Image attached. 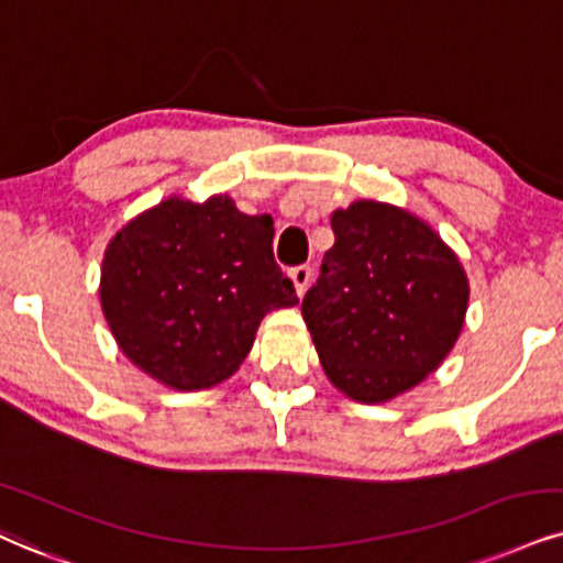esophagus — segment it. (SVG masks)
Wrapping results in <instances>:
<instances>
[{
	"label": "esophagus",
	"mask_w": 563,
	"mask_h": 563,
	"mask_svg": "<svg viewBox=\"0 0 563 563\" xmlns=\"http://www.w3.org/2000/svg\"><path fill=\"white\" fill-rule=\"evenodd\" d=\"M289 279H292V284H295L297 297H302L305 292H308L310 279H313V268H310V266H297V268L289 271Z\"/></svg>",
	"instance_id": "esophagus-1"
}]
</instances>
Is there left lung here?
<instances>
[{"label":"left lung","instance_id":"1","mask_svg":"<svg viewBox=\"0 0 563 563\" xmlns=\"http://www.w3.org/2000/svg\"><path fill=\"white\" fill-rule=\"evenodd\" d=\"M334 247L302 300L325 378L360 405L422 384L462 334L470 282L460 255L407 208L355 200L331 213Z\"/></svg>","mask_w":563,"mask_h":563}]
</instances>
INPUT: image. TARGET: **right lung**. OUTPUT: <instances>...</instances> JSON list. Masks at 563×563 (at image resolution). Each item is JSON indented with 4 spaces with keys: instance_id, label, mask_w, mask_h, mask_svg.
Returning <instances> with one entry per match:
<instances>
[{
    "instance_id": "obj_1",
    "label": "right lung",
    "mask_w": 563,
    "mask_h": 563,
    "mask_svg": "<svg viewBox=\"0 0 563 563\" xmlns=\"http://www.w3.org/2000/svg\"><path fill=\"white\" fill-rule=\"evenodd\" d=\"M274 221L229 196H172L130 219L101 261V310L130 363L175 391L232 378L271 310L292 308Z\"/></svg>"
}]
</instances>
